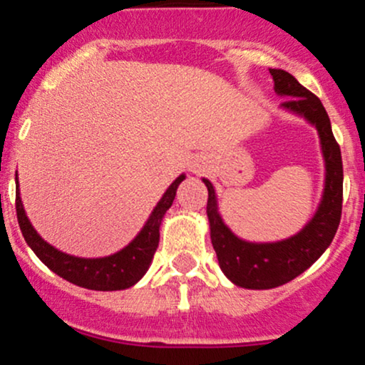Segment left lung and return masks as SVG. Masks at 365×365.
<instances>
[{"label":"left lung","instance_id":"left-lung-1","mask_svg":"<svg viewBox=\"0 0 365 365\" xmlns=\"http://www.w3.org/2000/svg\"><path fill=\"white\" fill-rule=\"evenodd\" d=\"M269 71L274 78V91L288 98L281 107L302 115L318 130L325 160V187L318 210L299 234L277 242H247L223 223L214 186L209 179H202L209 191L210 240L221 270L232 283L250 290L281 287L309 269L332 242L343 209V160L325 107L318 96L299 84L294 75L276 68Z\"/></svg>","mask_w":365,"mask_h":365}]
</instances>
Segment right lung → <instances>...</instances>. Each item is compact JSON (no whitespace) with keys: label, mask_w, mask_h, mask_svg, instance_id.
Instances as JSON below:
<instances>
[{"label":"right lung","mask_w":365,"mask_h":365,"mask_svg":"<svg viewBox=\"0 0 365 365\" xmlns=\"http://www.w3.org/2000/svg\"><path fill=\"white\" fill-rule=\"evenodd\" d=\"M186 175L181 174L174 182L168 186L161 200L153 209L151 216L145 221L144 228L138 232V235L123 247L118 253L103 258H81L73 255H66L63 251L56 250L48 242L36 234L33 225L29 223L26 210L22 207L21 193H19V181L15 187V210H17V221L21 227L28 246L35 251L36 257L43 262L52 272L58 274L63 279L77 284V287L88 288V290L98 292H114L125 290L133 287L137 281L142 279L151 265L155 251L160 242V225L165 212L170 209L172 202L175 198L178 186L184 181Z\"/></svg>","instance_id":"obj_1"}]
</instances>
